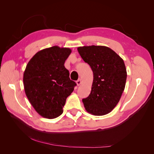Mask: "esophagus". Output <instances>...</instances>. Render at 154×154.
I'll return each mask as SVG.
<instances>
[{
	"mask_svg": "<svg viewBox=\"0 0 154 154\" xmlns=\"http://www.w3.org/2000/svg\"><path fill=\"white\" fill-rule=\"evenodd\" d=\"M76 83H77L78 85H80L81 84V83H82V80H81L80 78L78 79V80L76 81Z\"/></svg>",
	"mask_w": 154,
	"mask_h": 154,
	"instance_id": "obj_1",
	"label": "esophagus"
}]
</instances>
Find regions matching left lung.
Wrapping results in <instances>:
<instances>
[{
	"mask_svg": "<svg viewBox=\"0 0 154 154\" xmlns=\"http://www.w3.org/2000/svg\"><path fill=\"white\" fill-rule=\"evenodd\" d=\"M78 51L94 76L91 94L82 100L85 110L94 116L109 114L125 89L127 73L123 60L106 46H83Z\"/></svg>",
	"mask_w": 154,
	"mask_h": 154,
	"instance_id": "obj_1",
	"label": "left lung"
}]
</instances>
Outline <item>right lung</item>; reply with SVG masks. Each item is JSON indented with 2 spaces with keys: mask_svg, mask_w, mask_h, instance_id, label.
Listing matches in <instances>:
<instances>
[{
  "mask_svg": "<svg viewBox=\"0 0 154 154\" xmlns=\"http://www.w3.org/2000/svg\"><path fill=\"white\" fill-rule=\"evenodd\" d=\"M71 49L53 46L37 52L23 76L26 95L41 116L54 119L63 113L67 97L76 83L69 78L64 63Z\"/></svg>",
  "mask_w": 154,
  "mask_h": 154,
  "instance_id": "right-lung-1",
  "label": "right lung"
}]
</instances>
